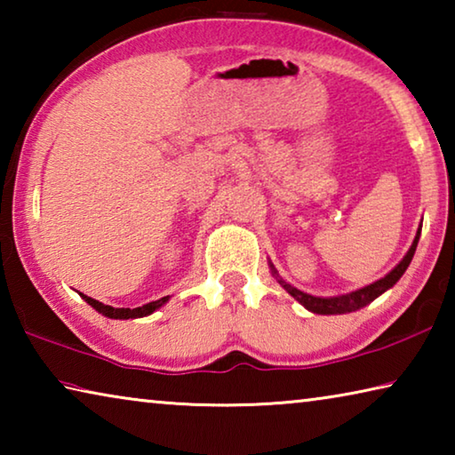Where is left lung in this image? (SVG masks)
<instances>
[{
	"label": "left lung",
	"instance_id": "obj_1",
	"mask_svg": "<svg viewBox=\"0 0 455 455\" xmlns=\"http://www.w3.org/2000/svg\"><path fill=\"white\" fill-rule=\"evenodd\" d=\"M419 235H421V225L418 228V233H415L413 243L410 246V251L405 252V257L399 260V263L391 268V271L381 276L379 281H375L371 284H365V287H361L357 291H351V292H345V295H337V297H315L309 295V292H303L301 289L292 287L287 281H283L279 273H276L275 265L271 263V273L276 281H279L281 287L289 292L292 299H297L299 303H301L307 311L311 313H317V315H343V313H353L361 309V307L369 305L371 301H375L377 297L383 295L385 291H389L394 284L402 279V275L407 271V267H410L411 259L415 255V249H418V241H419Z\"/></svg>",
	"mask_w": 455,
	"mask_h": 455
}]
</instances>
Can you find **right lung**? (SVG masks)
<instances>
[{
	"instance_id": "right-lung-1",
	"label": "right lung",
	"mask_w": 455,
	"mask_h": 455,
	"mask_svg": "<svg viewBox=\"0 0 455 455\" xmlns=\"http://www.w3.org/2000/svg\"><path fill=\"white\" fill-rule=\"evenodd\" d=\"M80 297L86 301L90 307H94V309L98 313H102L104 317L108 319H140V317H146V315H152L156 309H160V307L168 303V299L171 297H163L158 299V301H152L148 305H142V307H136V309H116V307H110V305H104L96 301V299H92L88 295H84V292H80Z\"/></svg>"
}]
</instances>
